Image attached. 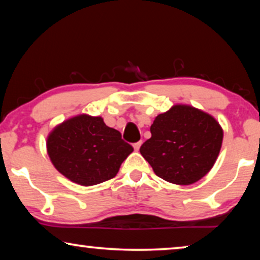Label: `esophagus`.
<instances>
[{
    "label": "esophagus",
    "instance_id": "esophagus-1",
    "mask_svg": "<svg viewBox=\"0 0 260 260\" xmlns=\"http://www.w3.org/2000/svg\"><path fill=\"white\" fill-rule=\"evenodd\" d=\"M141 145H142V141H139V142H137V143H134V145H133V147H134V149H135V150H137V152H138V150H139V149H140V147H141Z\"/></svg>",
    "mask_w": 260,
    "mask_h": 260
}]
</instances>
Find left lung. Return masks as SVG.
I'll return each instance as SVG.
<instances>
[{
    "mask_svg": "<svg viewBox=\"0 0 260 260\" xmlns=\"http://www.w3.org/2000/svg\"><path fill=\"white\" fill-rule=\"evenodd\" d=\"M140 153L158 177L174 184L200 181L214 167L223 142L219 122L200 108L176 104L158 114Z\"/></svg>",
    "mask_w": 260,
    "mask_h": 260,
    "instance_id": "8db88e82",
    "label": "left lung"
}]
</instances>
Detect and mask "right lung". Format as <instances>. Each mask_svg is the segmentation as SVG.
Instances as JSON below:
<instances>
[{
    "instance_id": "obj_1",
    "label": "right lung",
    "mask_w": 260,
    "mask_h": 260,
    "mask_svg": "<svg viewBox=\"0 0 260 260\" xmlns=\"http://www.w3.org/2000/svg\"><path fill=\"white\" fill-rule=\"evenodd\" d=\"M133 150L119 131L106 126L102 117L88 114L58 123L46 138V152L55 168L84 187L113 179Z\"/></svg>"
}]
</instances>
